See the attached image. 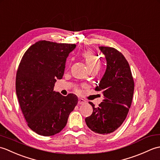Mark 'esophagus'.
Listing matches in <instances>:
<instances>
[{
  "label": "esophagus",
  "mask_w": 160,
  "mask_h": 160,
  "mask_svg": "<svg viewBox=\"0 0 160 160\" xmlns=\"http://www.w3.org/2000/svg\"><path fill=\"white\" fill-rule=\"evenodd\" d=\"M84 103H86V100H84L82 98H79L78 99V104H83Z\"/></svg>",
  "instance_id": "esophagus-1"
}]
</instances>
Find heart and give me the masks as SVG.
<instances>
[{"label": "heart", "mask_w": 160, "mask_h": 160, "mask_svg": "<svg viewBox=\"0 0 160 160\" xmlns=\"http://www.w3.org/2000/svg\"><path fill=\"white\" fill-rule=\"evenodd\" d=\"M82 56L86 61L88 67L89 69H100V60L96 53H94L91 51H85L82 53Z\"/></svg>", "instance_id": "obj_1"}]
</instances>
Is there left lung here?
<instances>
[{
    "instance_id": "left-lung-1",
    "label": "left lung",
    "mask_w": 160,
    "mask_h": 160,
    "mask_svg": "<svg viewBox=\"0 0 160 160\" xmlns=\"http://www.w3.org/2000/svg\"><path fill=\"white\" fill-rule=\"evenodd\" d=\"M107 60V69L96 91L104 100L98 107L89 102L93 113L85 118L91 131L106 135L116 131L127 116L134 92L131 68L124 56L112 47H99Z\"/></svg>"
}]
</instances>
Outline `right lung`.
<instances>
[{"instance_id": "1", "label": "right lung", "mask_w": 160, "mask_h": 160, "mask_svg": "<svg viewBox=\"0 0 160 160\" xmlns=\"http://www.w3.org/2000/svg\"><path fill=\"white\" fill-rule=\"evenodd\" d=\"M75 44L40 40L26 51L16 78V91L28 127L37 134L51 136L65 127L78 104L76 95L63 96L53 91L62 79L65 63Z\"/></svg>"}]
</instances>
